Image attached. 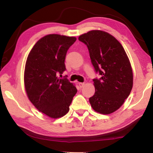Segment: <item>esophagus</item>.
Segmentation results:
<instances>
[{
    "label": "esophagus",
    "instance_id": "esophagus-1",
    "mask_svg": "<svg viewBox=\"0 0 153 153\" xmlns=\"http://www.w3.org/2000/svg\"><path fill=\"white\" fill-rule=\"evenodd\" d=\"M79 87H80L81 88H83V86H84L85 83H79Z\"/></svg>",
    "mask_w": 153,
    "mask_h": 153
}]
</instances>
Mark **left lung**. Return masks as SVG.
Wrapping results in <instances>:
<instances>
[{
    "label": "left lung",
    "mask_w": 153,
    "mask_h": 153,
    "mask_svg": "<svg viewBox=\"0 0 153 153\" xmlns=\"http://www.w3.org/2000/svg\"><path fill=\"white\" fill-rule=\"evenodd\" d=\"M87 46L91 62L101 78L94 79L95 93L90 97L92 108L102 114L118 110L130 94L133 72L121 44L109 33L94 30L80 35Z\"/></svg>",
    "instance_id": "left-lung-1"
}]
</instances>
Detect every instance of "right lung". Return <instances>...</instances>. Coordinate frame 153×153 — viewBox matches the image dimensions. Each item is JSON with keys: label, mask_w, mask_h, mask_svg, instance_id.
<instances>
[{"label": "right lung", "mask_w": 153, "mask_h": 153, "mask_svg": "<svg viewBox=\"0 0 153 153\" xmlns=\"http://www.w3.org/2000/svg\"><path fill=\"white\" fill-rule=\"evenodd\" d=\"M75 37L50 34L33 46L27 58L24 85L28 99L39 111L51 118L64 116L70 110L77 90L65 77L67 51Z\"/></svg>", "instance_id": "right-lung-1"}]
</instances>
